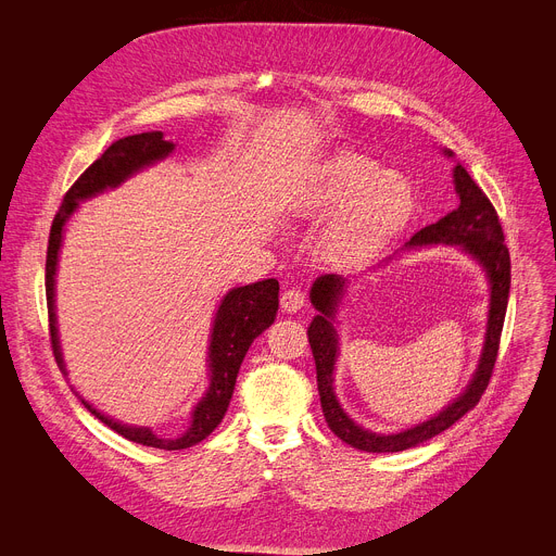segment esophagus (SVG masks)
<instances>
[{
	"instance_id": "34e87169",
	"label": "esophagus",
	"mask_w": 556,
	"mask_h": 556,
	"mask_svg": "<svg viewBox=\"0 0 556 556\" xmlns=\"http://www.w3.org/2000/svg\"><path fill=\"white\" fill-rule=\"evenodd\" d=\"M304 301H306L304 292L296 290V288H288V290L281 292V308H283V313L301 311V306H304Z\"/></svg>"
}]
</instances>
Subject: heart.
Segmentation results:
<instances>
[{
  "label": "heart",
  "mask_w": 556,
  "mask_h": 556,
  "mask_svg": "<svg viewBox=\"0 0 556 556\" xmlns=\"http://www.w3.org/2000/svg\"><path fill=\"white\" fill-rule=\"evenodd\" d=\"M334 213L326 230V250L339 264L359 262L386 243L413 211V188L396 173L381 170L377 162L343 153L330 160L313 192L306 211Z\"/></svg>",
  "instance_id": "obj_1"
}]
</instances>
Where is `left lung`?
<instances>
[{
	"instance_id": "obj_1",
	"label": "left lung",
	"mask_w": 556,
	"mask_h": 556,
	"mask_svg": "<svg viewBox=\"0 0 556 556\" xmlns=\"http://www.w3.org/2000/svg\"><path fill=\"white\" fill-rule=\"evenodd\" d=\"M450 155V153H447ZM454 188L459 192L462 204L454 208L445 217H441L437 224H430L421 228L413 239L410 245L421 243H462L472 257H477L483 268L488 270L492 294H490V319H488V334L483 355L477 368L475 379L470 381L468 390L454 401L450 406L432 417L426 424H419L406 432L399 434H377L352 424L345 413L339 408V403L332 392V368L337 359V334L332 328V313L339 301V292L343 290L341 277L326 275L319 277L313 286L311 301L319 311V315L313 319L308 328V341L313 348V357L317 366V388L321 396V410L326 417L328 428L348 445L366 450V452H399L413 447L426 439H432L434 434L447 430L454 421H459L468 410H472L481 394L485 392L496 355L501 343V330L503 321H506L508 311V296H510V252L503 235L498 215L492 206L488 194L477 186V181L468 175V170L457 164L454 168Z\"/></svg>"
}]
</instances>
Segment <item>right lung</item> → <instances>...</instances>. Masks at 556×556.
<instances>
[{
    "instance_id": "obj_1",
    "label": "right lung",
    "mask_w": 556,
    "mask_h": 556,
    "mask_svg": "<svg viewBox=\"0 0 556 556\" xmlns=\"http://www.w3.org/2000/svg\"><path fill=\"white\" fill-rule=\"evenodd\" d=\"M173 150V143L164 139V132H139L128 135L117 141H113L104 155L94 160L68 188L64 194L62 206L50 226L48 237V250H46V308H48V334H50V348L60 368H64L62 352L58 345V328H55V268H58V252L62 245V230L71 213L77 208V204L86 197H92L94 192H102L104 188H113L122 184L128 175L135 170L153 164L162 157H166ZM279 308V281L277 279H264L257 283H250L243 288L230 290L215 317L213 339H211V388L206 396L199 401V406L192 413V424L179 439H160L153 430L148 428H132L122 426L102 413H97L86 401L84 406L99 419L106 424L117 434L126 437L128 441L162 447V450H181L190 447L199 441H204L224 419L228 403L235 390L239 366L245 357L250 343L255 341L273 321Z\"/></svg>"
}]
</instances>
